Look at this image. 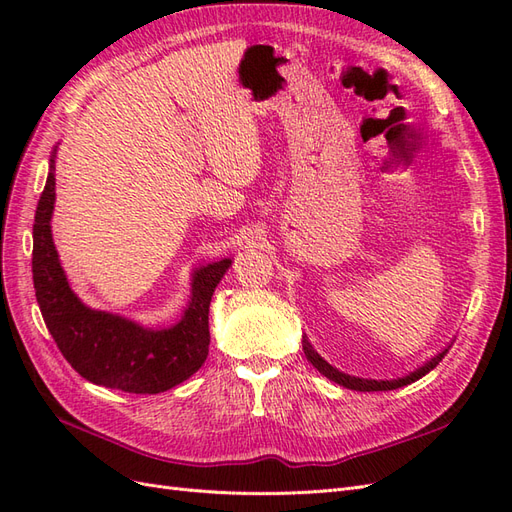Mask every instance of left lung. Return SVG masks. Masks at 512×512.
I'll return each mask as SVG.
<instances>
[{
	"instance_id": "1",
	"label": "left lung",
	"mask_w": 512,
	"mask_h": 512,
	"mask_svg": "<svg viewBox=\"0 0 512 512\" xmlns=\"http://www.w3.org/2000/svg\"><path fill=\"white\" fill-rule=\"evenodd\" d=\"M303 352H305V356H307V361L312 363V365L320 371L322 376H327L329 380L346 386V389L361 391V393H371V391H393V389H401V386H408L410 382H416L418 378H423L425 374H429V371L444 359L448 348H446L444 352H440L438 356H433V359L427 361L423 367H418L416 371H412L410 376L399 378V380H363V378H354V376L342 374V371L331 367L327 361H324L322 356L312 348V344H309L305 337H303Z\"/></svg>"
}]
</instances>
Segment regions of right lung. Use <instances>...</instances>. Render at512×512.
I'll use <instances>...</instances> for the list:
<instances>
[{
  "label": "right lung",
  "mask_w": 512,
  "mask_h": 512,
  "mask_svg": "<svg viewBox=\"0 0 512 512\" xmlns=\"http://www.w3.org/2000/svg\"><path fill=\"white\" fill-rule=\"evenodd\" d=\"M46 177L34 218V288L46 329L74 371L106 389L153 395L173 389L200 369L209 354V303L230 260L198 269L192 301L175 327L153 331L85 307L70 290L51 237L55 175Z\"/></svg>",
  "instance_id": "obj_1"
}]
</instances>
